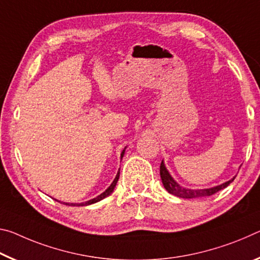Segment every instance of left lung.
<instances>
[{"label": "left lung", "instance_id": "1", "mask_svg": "<svg viewBox=\"0 0 260 260\" xmlns=\"http://www.w3.org/2000/svg\"><path fill=\"white\" fill-rule=\"evenodd\" d=\"M160 176H161V181H162V184L165 186V189L168 191L169 193H172L176 197L180 198H185V199H190V198H199V197H207V196H212L218 192V191L222 190L224 188L231 184V183L235 180V177H233L232 180H229L227 182L222 183V184L213 186V188H207V189H189V188H184L178 184V183L174 180L173 176L170 175L168 169L166 168L164 160L161 161L160 165Z\"/></svg>", "mask_w": 260, "mask_h": 260}]
</instances>
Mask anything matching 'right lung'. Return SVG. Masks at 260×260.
<instances>
[{
    "instance_id": "1",
    "label": "right lung",
    "mask_w": 260,
    "mask_h": 260,
    "mask_svg": "<svg viewBox=\"0 0 260 260\" xmlns=\"http://www.w3.org/2000/svg\"><path fill=\"white\" fill-rule=\"evenodd\" d=\"M125 148H126V147H125ZM125 148H124V150H123L122 153H121V160H122L123 155H124V153H125ZM118 177H120V170H118V172H117L116 177L114 178V181H113L112 184H110V185L108 186V188L106 189L101 194L96 196L95 198L90 199V201L84 202V203H63V202H62V204H66V205H68V206H87V205H91V204H94V203L100 202V201H102V199H105L106 197H108V196L113 192L114 189H115V186H116V183H117V181H118ZM55 201H57V199H55ZM57 202H58V201H57ZM59 203H61V202H59Z\"/></svg>"
}]
</instances>
